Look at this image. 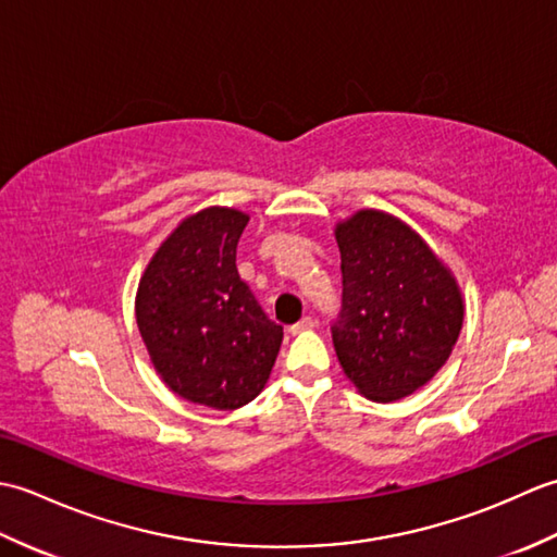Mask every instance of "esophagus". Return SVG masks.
<instances>
[{"mask_svg":"<svg viewBox=\"0 0 557 557\" xmlns=\"http://www.w3.org/2000/svg\"><path fill=\"white\" fill-rule=\"evenodd\" d=\"M313 327H315V321H313V318L306 315V318H301V321H299L297 325L289 327V333H292V335H299V333H306V330H313Z\"/></svg>","mask_w":557,"mask_h":557,"instance_id":"obj_1","label":"esophagus"}]
</instances>
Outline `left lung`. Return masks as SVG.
<instances>
[{
    "label": "left lung",
    "mask_w": 557,
    "mask_h": 557,
    "mask_svg": "<svg viewBox=\"0 0 557 557\" xmlns=\"http://www.w3.org/2000/svg\"><path fill=\"white\" fill-rule=\"evenodd\" d=\"M342 311L333 345L349 381L373 401L423 387L453 354L465 321L457 280L409 224L383 210L337 222Z\"/></svg>",
    "instance_id": "8db88e82"
}]
</instances>
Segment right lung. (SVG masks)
<instances>
[{"label": "right lung", "mask_w": 557, "mask_h": 557, "mask_svg": "<svg viewBox=\"0 0 557 557\" xmlns=\"http://www.w3.org/2000/svg\"><path fill=\"white\" fill-rule=\"evenodd\" d=\"M248 215L212 206L186 218L138 282L136 323L172 393L212 409H239L265 387L282 327L236 270Z\"/></svg>", "instance_id": "right-lung-1"}]
</instances>
